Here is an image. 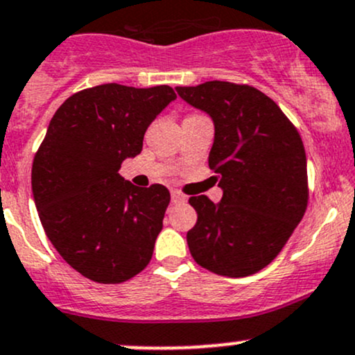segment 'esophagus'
<instances>
[{"instance_id": "1", "label": "esophagus", "mask_w": 355, "mask_h": 355, "mask_svg": "<svg viewBox=\"0 0 355 355\" xmlns=\"http://www.w3.org/2000/svg\"><path fill=\"white\" fill-rule=\"evenodd\" d=\"M185 200H187V197H185L184 193L178 192V190H171V202H173V204H184Z\"/></svg>"}]
</instances>
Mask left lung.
I'll list each match as a JSON object with an SVG mask.
<instances>
[{
    "mask_svg": "<svg viewBox=\"0 0 355 355\" xmlns=\"http://www.w3.org/2000/svg\"><path fill=\"white\" fill-rule=\"evenodd\" d=\"M175 89L212 119L209 168L223 190L219 202L190 197L197 211L187 233L190 253L218 275L255 274L277 257L304 216L303 141L277 103L248 85L207 81Z\"/></svg>",
    "mask_w": 355,
    "mask_h": 355,
    "instance_id": "left-lung-1",
    "label": "left lung"
}]
</instances>
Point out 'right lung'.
I'll use <instances>...</instances> for the list:
<instances>
[{
	"label": "right lung",
	"instance_id": "right-lung-1",
	"mask_svg": "<svg viewBox=\"0 0 355 355\" xmlns=\"http://www.w3.org/2000/svg\"><path fill=\"white\" fill-rule=\"evenodd\" d=\"M175 98L166 85H100L71 95L51 119L33 158V202L59 255L92 281L119 284L151 260L170 192L136 187L119 170Z\"/></svg>",
	"mask_w": 355,
	"mask_h": 355
}]
</instances>
